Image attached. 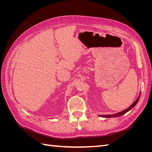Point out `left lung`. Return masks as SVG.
<instances>
[{
    "mask_svg": "<svg viewBox=\"0 0 152 152\" xmlns=\"http://www.w3.org/2000/svg\"><path fill=\"white\" fill-rule=\"evenodd\" d=\"M140 94H141V93H140V95H139V97L137 98V99L135 101V102L133 103L129 107V108H127V109H126L125 110H123L122 112H119V113H116V114H113V115H99V116H100V117H106V118H110V117H120V116H121V115H124V114H125L126 113H127V112H129V110H131L133 107H134V106L137 104V103L138 102V101H139V99H140Z\"/></svg>",
    "mask_w": 152,
    "mask_h": 152,
    "instance_id": "obj_1",
    "label": "left lung"
}]
</instances>
